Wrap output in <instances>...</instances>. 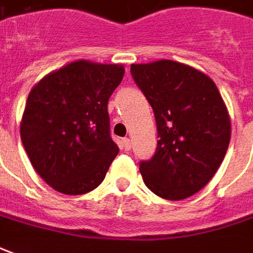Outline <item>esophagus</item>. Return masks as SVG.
<instances>
[{"mask_svg": "<svg viewBox=\"0 0 253 253\" xmlns=\"http://www.w3.org/2000/svg\"><path fill=\"white\" fill-rule=\"evenodd\" d=\"M122 148L125 149V151H130L131 149V141H130V138H123L122 140Z\"/></svg>", "mask_w": 253, "mask_h": 253, "instance_id": "1", "label": "esophagus"}]
</instances>
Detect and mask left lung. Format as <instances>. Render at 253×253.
Instances as JSON below:
<instances>
[{
    "mask_svg": "<svg viewBox=\"0 0 253 253\" xmlns=\"http://www.w3.org/2000/svg\"><path fill=\"white\" fill-rule=\"evenodd\" d=\"M135 84L154 109L158 147L140 163L144 183L158 197L180 201L202 190L227 152L231 123L216 84L180 62L137 63Z\"/></svg>",
    "mask_w": 253,
    "mask_h": 253,
    "instance_id": "8db88e82",
    "label": "left lung"
}]
</instances>
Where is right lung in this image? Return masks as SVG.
<instances>
[{
	"mask_svg": "<svg viewBox=\"0 0 253 253\" xmlns=\"http://www.w3.org/2000/svg\"><path fill=\"white\" fill-rule=\"evenodd\" d=\"M123 65L76 61L30 91L20 138L30 162L55 191L82 195L102 183L119 147L111 137L108 101Z\"/></svg>",
	"mask_w": 253,
	"mask_h": 253,
	"instance_id": "1",
	"label": "right lung"
}]
</instances>
